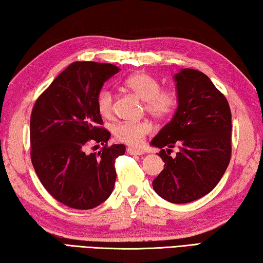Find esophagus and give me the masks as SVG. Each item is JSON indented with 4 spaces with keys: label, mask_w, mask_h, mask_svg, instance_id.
Wrapping results in <instances>:
<instances>
[{
    "label": "esophagus",
    "mask_w": 263,
    "mask_h": 263,
    "mask_svg": "<svg viewBox=\"0 0 263 263\" xmlns=\"http://www.w3.org/2000/svg\"><path fill=\"white\" fill-rule=\"evenodd\" d=\"M126 152H127V154H130V155H141V154L143 153L141 149H137V148H132V147L126 148Z\"/></svg>",
    "instance_id": "obj_1"
}]
</instances>
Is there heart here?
Here are the masks:
<instances>
[{
    "label": "heart",
    "instance_id": "1",
    "mask_svg": "<svg viewBox=\"0 0 263 263\" xmlns=\"http://www.w3.org/2000/svg\"><path fill=\"white\" fill-rule=\"evenodd\" d=\"M123 87L131 91L145 101V109L154 120L164 121L171 116L178 105V97L172 89H161V83L156 77L145 71L128 76L123 82ZM97 109L104 118H110L114 112V95L108 89H101L97 96ZM152 131L151 123L120 122L112 127V133L117 141L128 146H140Z\"/></svg>",
    "mask_w": 263,
    "mask_h": 263
}]
</instances>
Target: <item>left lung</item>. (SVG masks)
<instances>
[{"label": "left lung", "mask_w": 263, "mask_h": 263, "mask_svg": "<svg viewBox=\"0 0 263 263\" xmlns=\"http://www.w3.org/2000/svg\"><path fill=\"white\" fill-rule=\"evenodd\" d=\"M178 109L152 140L164 148L180 145L172 159L162 149L164 170L153 188L170 203L184 204L205 196L222 178L231 157V111L226 97L199 70L184 68L174 76Z\"/></svg>", "instance_id": "8db88e82"}]
</instances>
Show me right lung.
<instances>
[{
    "label": "right lung",
    "instance_id": "right-lung-1",
    "mask_svg": "<svg viewBox=\"0 0 263 263\" xmlns=\"http://www.w3.org/2000/svg\"><path fill=\"white\" fill-rule=\"evenodd\" d=\"M121 69L111 64L75 61L36 99L30 115V159L41 183L66 206L90 210L110 196L116 180L115 159L124 145L108 146L97 96ZM89 143L100 152L86 154Z\"/></svg>",
    "mask_w": 263,
    "mask_h": 263
}]
</instances>
